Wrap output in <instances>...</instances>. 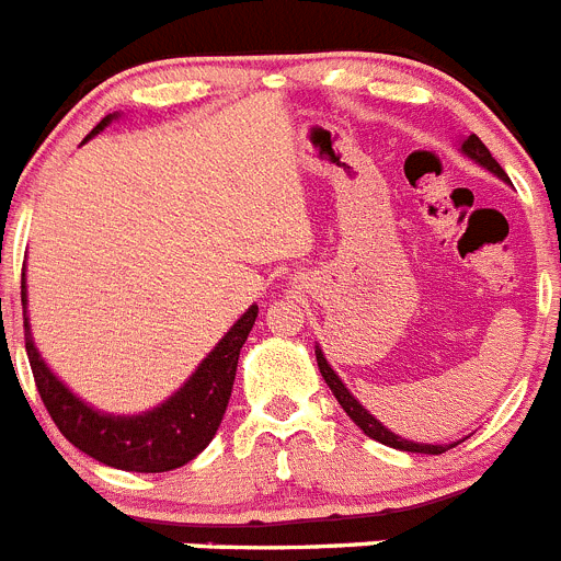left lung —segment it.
<instances>
[{"instance_id": "8db88e82", "label": "left lung", "mask_w": 561, "mask_h": 561, "mask_svg": "<svg viewBox=\"0 0 561 561\" xmlns=\"http://www.w3.org/2000/svg\"><path fill=\"white\" fill-rule=\"evenodd\" d=\"M461 150L469 156V159L478 161L481 168H486L489 173H494V175H497V179L508 181L506 173H503L501 164H497V161L492 159V153H489V150H486V145H483L476 134H469L467 139H463ZM316 360H318V368H321V377H324L327 386L332 388V393H335V400L341 402L343 411H346V416H350L352 422H355V425L360 427V431L366 433L368 438H375V442H380V444H388V447H393V450L427 453V456H442L444 450H450V447H456V444H450V447H442V444L408 442V438H402V436H397V433H391L386 425H382V422H377V419L371 416V413H368L366 408H363L360 402L355 400V397H352L350 388L343 386L341 377H337L335 371H332L330 363H327V357L321 355V350H318V346H316Z\"/></svg>"}]
</instances>
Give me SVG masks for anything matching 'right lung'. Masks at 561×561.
I'll return each mask as SVG.
<instances>
[{
    "mask_svg": "<svg viewBox=\"0 0 561 561\" xmlns=\"http://www.w3.org/2000/svg\"><path fill=\"white\" fill-rule=\"evenodd\" d=\"M111 119H117V114H108L85 139L100 134ZM22 305H27L24 274ZM254 321L256 305L237 318V324L204 357V363L195 368V375L184 382V388H179L168 402H161L159 408L139 413V416H111V413H100L78 400L42 360L33 335H30L27 318H24V350H27L35 388L42 393L44 408L49 411L58 431L78 450L92 456L94 461L128 469V472H170V469L193 461L218 433L220 419L229 405L231 386H234L240 350H243Z\"/></svg>",
    "mask_w": 561,
    "mask_h": 561,
    "instance_id": "right-lung-1",
    "label": "right lung"
}]
</instances>
